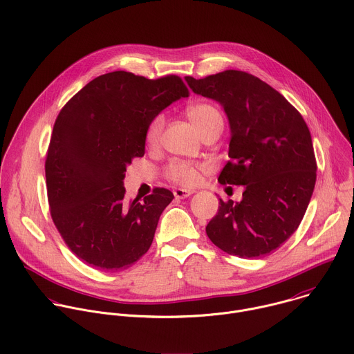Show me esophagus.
Listing matches in <instances>:
<instances>
[{
	"label": "esophagus",
	"mask_w": 354,
	"mask_h": 354,
	"mask_svg": "<svg viewBox=\"0 0 354 354\" xmlns=\"http://www.w3.org/2000/svg\"><path fill=\"white\" fill-rule=\"evenodd\" d=\"M174 194H175V197H176V198H186V197H189L190 194H193V190H187V189H176V190L174 192Z\"/></svg>",
	"instance_id": "34e87169"
}]
</instances>
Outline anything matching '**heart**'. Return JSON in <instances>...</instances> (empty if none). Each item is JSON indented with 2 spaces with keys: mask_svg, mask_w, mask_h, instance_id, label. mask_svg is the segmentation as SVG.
I'll use <instances>...</instances> for the list:
<instances>
[{
  "mask_svg": "<svg viewBox=\"0 0 354 354\" xmlns=\"http://www.w3.org/2000/svg\"><path fill=\"white\" fill-rule=\"evenodd\" d=\"M187 118L200 133V136L207 135L208 132L214 129H222L223 118L219 112V109L211 104V102H196L192 104L186 109ZM165 125V118L162 113L156 115L150 121L147 129H146V145L153 147L160 142L162 129ZM205 167L203 164L197 162H189V161H172L167 167V178L180 186L192 187L196 186L201 179V172H204Z\"/></svg>",
  "mask_w": 354,
  "mask_h": 354,
  "instance_id": "heart-1",
  "label": "heart"
}]
</instances>
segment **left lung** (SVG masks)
Wrapping results in <instances>:
<instances>
[{
	"label": "left lung",
	"mask_w": 354,
	"mask_h": 354,
	"mask_svg": "<svg viewBox=\"0 0 354 354\" xmlns=\"http://www.w3.org/2000/svg\"><path fill=\"white\" fill-rule=\"evenodd\" d=\"M185 79L227 115L230 160L218 182L245 186L239 203L219 198L207 236L230 256H267L299 227L314 190L317 162L307 124L281 93L248 72Z\"/></svg>",
	"instance_id": "obj_1"
}]
</instances>
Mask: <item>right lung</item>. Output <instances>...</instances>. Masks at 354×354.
<instances>
[{"instance_id":"right-lung-1","label":"right lung","mask_w":354,"mask_h":354,"mask_svg":"<svg viewBox=\"0 0 354 354\" xmlns=\"http://www.w3.org/2000/svg\"><path fill=\"white\" fill-rule=\"evenodd\" d=\"M189 97L176 75L147 79L125 71L101 75L59 111L46 158L51 218L69 250L100 271L132 267L150 249L172 201L156 187L127 200V167L145 156L146 129L171 102Z\"/></svg>"}]
</instances>
